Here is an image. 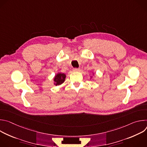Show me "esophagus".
I'll return each mask as SVG.
<instances>
[{"label": "esophagus", "mask_w": 147, "mask_h": 147, "mask_svg": "<svg viewBox=\"0 0 147 147\" xmlns=\"http://www.w3.org/2000/svg\"><path fill=\"white\" fill-rule=\"evenodd\" d=\"M73 71H75V72L79 71H80V69H78V68H74V69H73Z\"/></svg>", "instance_id": "obj_1"}]
</instances>
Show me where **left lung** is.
<instances>
[{"mask_svg": "<svg viewBox=\"0 0 147 147\" xmlns=\"http://www.w3.org/2000/svg\"><path fill=\"white\" fill-rule=\"evenodd\" d=\"M92 74H93V76H95V74H94V73L92 71ZM92 76H91L90 77V80H91L92 79Z\"/></svg>", "mask_w": 147, "mask_h": 147, "instance_id": "obj_1", "label": "left lung"}]
</instances>
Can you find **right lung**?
I'll use <instances>...</instances> for the list:
<instances>
[{
	"instance_id": "add662e5",
	"label": "right lung",
	"mask_w": 147,
	"mask_h": 147,
	"mask_svg": "<svg viewBox=\"0 0 147 147\" xmlns=\"http://www.w3.org/2000/svg\"><path fill=\"white\" fill-rule=\"evenodd\" d=\"M66 75L65 73H57L53 78V84L56 86L62 84L65 81Z\"/></svg>"
}]
</instances>
